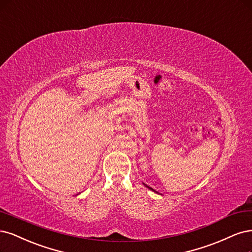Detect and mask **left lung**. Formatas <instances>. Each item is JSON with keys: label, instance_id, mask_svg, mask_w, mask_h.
<instances>
[{"label": "left lung", "instance_id": "8db88e82", "mask_svg": "<svg viewBox=\"0 0 252 252\" xmlns=\"http://www.w3.org/2000/svg\"><path fill=\"white\" fill-rule=\"evenodd\" d=\"M143 185H144V186H145V187H146V188H148V189H151V190H153V192H155V193H158V192H156V190H155V189H152V188H150V187H149V186H147V185H146V184H144V182H143Z\"/></svg>", "mask_w": 252, "mask_h": 252}]
</instances>
